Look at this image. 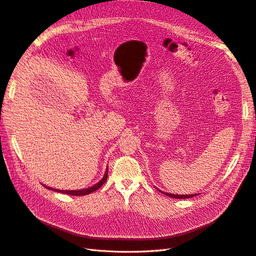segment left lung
<instances>
[{"mask_svg": "<svg viewBox=\"0 0 256 256\" xmlns=\"http://www.w3.org/2000/svg\"><path fill=\"white\" fill-rule=\"evenodd\" d=\"M161 193H164V194L170 196V198H193L198 194H187V196H182V194H172V193H166V192H162L161 190H159Z\"/></svg>", "mask_w": 256, "mask_h": 256, "instance_id": "1", "label": "left lung"}]
</instances>
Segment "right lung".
<instances>
[{"instance_id": "right-lung-1", "label": "right lung", "mask_w": 256, "mask_h": 256, "mask_svg": "<svg viewBox=\"0 0 256 256\" xmlns=\"http://www.w3.org/2000/svg\"><path fill=\"white\" fill-rule=\"evenodd\" d=\"M106 180H108V168H106L104 176L102 177V180L99 182H97L96 184L92 186V187H90V188L82 189V190H58V189H52V190L56 191V192H60V193H66V194H69V196H86V194H90V193H92V192L98 190L106 182ZM44 187L47 189H51L50 187H47V186H44Z\"/></svg>"}]
</instances>
